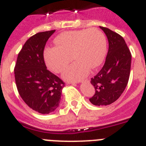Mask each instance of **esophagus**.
Returning a JSON list of instances; mask_svg holds the SVG:
<instances>
[{"mask_svg":"<svg viewBox=\"0 0 146 146\" xmlns=\"http://www.w3.org/2000/svg\"><path fill=\"white\" fill-rule=\"evenodd\" d=\"M89 82L88 79H85V80H82V81H79V82Z\"/></svg>","mask_w":146,"mask_h":146,"instance_id":"1","label":"esophagus"}]
</instances>
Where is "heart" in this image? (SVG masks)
<instances>
[{
  "label": "heart",
  "mask_w": 146,
  "mask_h": 146,
  "mask_svg": "<svg viewBox=\"0 0 146 146\" xmlns=\"http://www.w3.org/2000/svg\"><path fill=\"white\" fill-rule=\"evenodd\" d=\"M54 42L56 46L44 50L45 61L51 70L59 73L67 68L73 58L76 59L63 76L68 81L82 79L90 68L96 69L101 64L106 54V36L97 28L64 32L56 36Z\"/></svg>",
  "instance_id": "1"
}]
</instances>
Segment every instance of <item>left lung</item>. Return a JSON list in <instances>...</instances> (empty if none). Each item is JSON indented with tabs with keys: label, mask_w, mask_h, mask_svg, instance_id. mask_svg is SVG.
Wrapping results in <instances>:
<instances>
[{
	"label": "left lung",
	"mask_w": 146,
	"mask_h": 146,
	"mask_svg": "<svg viewBox=\"0 0 146 146\" xmlns=\"http://www.w3.org/2000/svg\"><path fill=\"white\" fill-rule=\"evenodd\" d=\"M100 28L107 36L109 50L104 67L92 78L95 92L89 100L95 106H106L118 100L127 85L131 53L121 35L107 28Z\"/></svg>",
	"instance_id": "obj_1"
}]
</instances>
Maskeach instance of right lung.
I'll return each mask as SVG.
<instances>
[{
  "instance_id": "obj_1",
  "label": "right lung",
  "mask_w": 146,
  "mask_h": 146,
  "mask_svg": "<svg viewBox=\"0 0 146 146\" xmlns=\"http://www.w3.org/2000/svg\"><path fill=\"white\" fill-rule=\"evenodd\" d=\"M55 30L40 32L31 36L18 54L14 73L16 87L24 102L41 114L58 107L64 82L47 70L43 52Z\"/></svg>"
}]
</instances>
